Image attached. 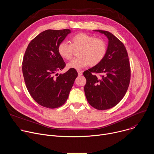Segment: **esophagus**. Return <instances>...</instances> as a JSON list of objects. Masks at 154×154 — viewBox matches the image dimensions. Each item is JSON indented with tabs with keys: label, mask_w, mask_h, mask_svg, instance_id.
Segmentation results:
<instances>
[{
	"label": "esophagus",
	"mask_w": 154,
	"mask_h": 154,
	"mask_svg": "<svg viewBox=\"0 0 154 154\" xmlns=\"http://www.w3.org/2000/svg\"><path fill=\"white\" fill-rule=\"evenodd\" d=\"M77 72H78V75L80 76V75H82V74H83V71H77Z\"/></svg>",
	"instance_id": "1"
}]
</instances>
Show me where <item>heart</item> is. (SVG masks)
Returning a JSON list of instances; mask_svg holds the SVG:
<instances>
[{
  "instance_id": "b5f03b06",
  "label": "heart",
  "mask_w": 154,
  "mask_h": 154,
  "mask_svg": "<svg viewBox=\"0 0 154 154\" xmlns=\"http://www.w3.org/2000/svg\"><path fill=\"white\" fill-rule=\"evenodd\" d=\"M71 45L63 41L59 44L58 52L60 55L66 60H70L73 54V49H80L79 57L72 59L67 64L69 69H82L89 64L95 66L103 59L106 51L103 40L85 33H79L71 37Z\"/></svg>"
}]
</instances>
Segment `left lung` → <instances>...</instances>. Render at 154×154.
Here are the masks:
<instances>
[{"label":"left lung","mask_w":154,"mask_h":154,"mask_svg":"<svg viewBox=\"0 0 154 154\" xmlns=\"http://www.w3.org/2000/svg\"><path fill=\"white\" fill-rule=\"evenodd\" d=\"M108 39L106 54L102 61L83 72L86 79L85 94L94 108L105 110L116 105L125 96L130 80L128 54L124 44L110 32L94 30ZM94 73L103 74L97 78Z\"/></svg>","instance_id":"8db88e82"}]
</instances>
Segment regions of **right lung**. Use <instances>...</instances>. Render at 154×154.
I'll return each mask as SVG.
<instances>
[{
  "instance_id": "obj_1",
  "label": "right lung",
  "mask_w": 154,
  "mask_h": 154,
  "mask_svg": "<svg viewBox=\"0 0 154 154\" xmlns=\"http://www.w3.org/2000/svg\"><path fill=\"white\" fill-rule=\"evenodd\" d=\"M71 32L69 29L46 30L32 40L26 51L23 61L25 83L31 96L41 106L55 108L63 105L78 75L75 69H69L54 76L66 66L58 46Z\"/></svg>"
}]
</instances>
